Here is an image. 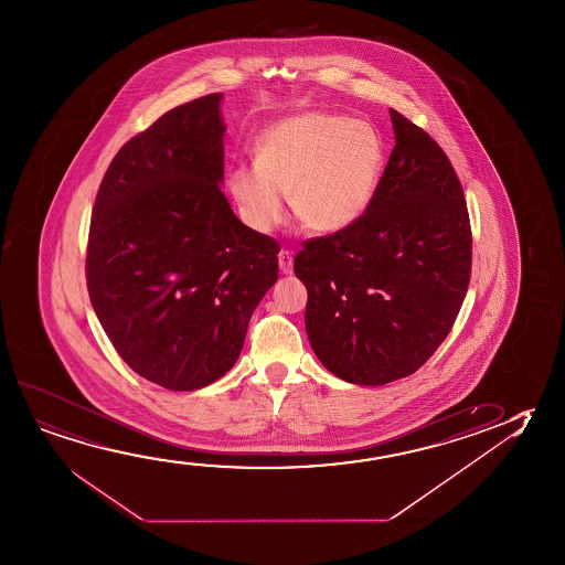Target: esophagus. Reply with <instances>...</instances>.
I'll use <instances>...</instances> for the list:
<instances>
[{
    "instance_id": "1",
    "label": "esophagus",
    "mask_w": 565,
    "mask_h": 565,
    "mask_svg": "<svg viewBox=\"0 0 565 565\" xmlns=\"http://www.w3.org/2000/svg\"><path fill=\"white\" fill-rule=\"evenodd\" d=\"M281 274H294V252L281 250L278 256Z\"/></svg>"
}]
</instances>
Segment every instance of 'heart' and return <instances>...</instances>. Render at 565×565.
<instances>
[{"mask_svg": "<svg viewBox=\"0 0 565 565\" xmlns=\"http://www.w3.org/2000/svg\"><path fill=\"white\" fill-rule=\"evenodd\" d=\"M385 168V145L372 122L330 111H303L274 122L254 162L228 172V193L244 225L269 233L286 217V193L315 233L356 225L372 205Z\"/></svg>", "mask_w": 565, "mask_h": 565, "instance_id": "heart-1", "label": "heart"}]
</instances>
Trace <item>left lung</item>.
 <instances>
[{
    "mask_svg": "<svg viewBox=\"0 0 565 565\" xmlns=\"http://www.w3.org/2000/svg\"><path fill=\"white\" fill-rule=\"evenodd\" d=\"M395 147L356 225L313 238L294 264L305 330L330 374L385 385L415 374L448 337L471 274L458 175L430 135L390 109Z\"/></svg>",
    "mask_w": 565,
    "mask_h": 565,
    "instance_id": "8db88e82",
    "label": "left lung"
}]
</instances>
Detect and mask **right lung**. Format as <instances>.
Returning <instances> with one entry per match:
<instances>
[{
	"label": "right lung",
	"instance_id": "obj_1",
	"mask_svg": "<svg viewBox=\"0 0 565 565\" xmlns=\"http://www.w3.org/2000/svg\"><path fill=\"white\" fill-rule=\"evenodd\" d=\"M221 102L174 107L122 145L92 211L89 301L129 367L170 391L201 390L235 365L278 281L279 244L221 191Z\"/></svg>",
	"mask_w": 565,
	"mask_h": 565
}]
</instances>
